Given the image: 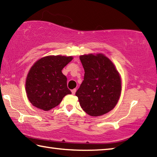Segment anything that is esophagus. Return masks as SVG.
<instances>
[{
	"label": "esophagus",
	"instance_id": "1",
	"mask_svg": "<svg viewBox=\"0 0 157 157\" xmlns=\"http://www.w3.org/2000/svg\"><path fill=\"white\" fill-rule=\"evenodd\" d=\"M71 92H72V94H73V95H75V92H76V89H73L72 91H71Z\"/></svg>",
	"mask_w": 157,
	"mask_h": 157
}]
</instances>
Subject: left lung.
I'll use <instances>...</instances> for the list:
<instances>
[{"instance_id":"1","label":"left lung","mask_w":157,"mask_h":157,"mask_svg":"<svg viewBox=\"0 0 157 157\" xmlns=\"http://www.w3.org/2000/svg\"><path fill=\"white\" fill-rule=\"evenodd\" d=\"M84 80L76 91L81 107L91 116L104 115L115 107L121 92L120 75L102 54L81 55Z\"/></svg>"}]
</instances>
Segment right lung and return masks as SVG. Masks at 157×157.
Returning <instances> with one entry per match:
<instances>
[{"instance_id": "right-lung-1", "label": "right lung", "mask_w": 157, "mask_h": 157, "mask_svg": "<svg viewBox=\"0 0 157 157\" xmlns=\"http://www.w3.org/2000/svg\"><path fill=\"white\" fill-rule=\"evenodd\" d=\"M72 59L73 57L52 55L41 58L32 66L25 82L31 104L49 111L59 105L65 95L71 94L62 70Z\"/></svg>"}]
</instances>
